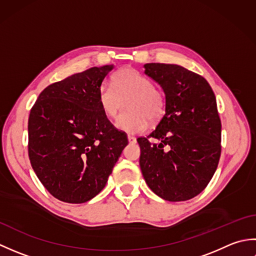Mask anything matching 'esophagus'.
Segmentation results:
<instances>
[{
  "label": "esophagus",
  "mask_w": 256,
  "mask_h": 256,
  "mask_svg": "<svg viewBox=\"0 0 256 256\" xmlns=\"http://www.w3.org/2000/svg\"><path fill=\"white\" fill-rule=\"evenodd\" d=\"M128 143L130 144H135V143H136V138H135L134 136H132V135H128Z\"/></svg>",
  "instance_id": "obj_1"
}]
</instances>
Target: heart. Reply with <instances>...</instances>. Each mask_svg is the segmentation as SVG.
<instances>
[{
	"mask_svg": "<svg viewBox=\"0 0 256 256\" xmlns=\"http://www.w3.org/2000/svg\"><path fill=\"white\" fill-rule=\"evenodd\" d=\"M111 86L101 84L98 90V102L108 118H116L126 99L125 112L118 116L116 128L128 134H140L148 128V118L157 122L165 112L166 100L162 92L155 88L143 74L133 68H122L112 76Z\"/></svg>",
	"mask_w": 256,
	"mask_h": 256,
	"instance_id": "b5f03b06",
	"label": "heart"
}]
</instances>
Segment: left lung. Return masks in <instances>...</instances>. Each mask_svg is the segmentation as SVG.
Instances as JSON below:
<instances>
[{"mask_svg":"<svg viewBox=\"0 0 256 256\" xmlns=\"http://www.w3.org/2000/svg\"><path fill=\"white\" fill-rule=\"evenodd\" d=\"M144 67L164 90L166 108L154 131L138 138L140 170L160 198L189 200L208 186L220 160L221 120L216 96L202 76L184 67L158 62Z\"/></svg>","mask_w":256,"mask_h":256,"instance_id":"obj_1","label":"left lung"}]
</instances>
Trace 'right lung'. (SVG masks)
Returning a JSON list of instances; mask_svg holds the SVG:
<instances>
[{"instance_id": "obj_1", "label": "right lung", "mask_w": 256, "mask_h": 256, "mask_svg": "<svg viewBox=\"0 0 256 256\" xmlns=\"http://www.w3.org/2000/svg\"><path fill=\"white\" fill-rule=\"evenodd\" d=\"M112 68L92 67L52 84L30 108L32 167L47 192L64 202L96 197L128 143L98 102V90Z\"/></svg>"}]
</instances>
